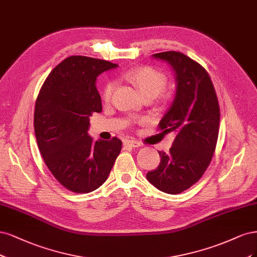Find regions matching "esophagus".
<instances>
[{
  "instance_id": "34e87169",
  "label": "esophagus",
  "mask_w": 257,
  "mask_h": 257,
  "mask_svg": "<svg viewBox=\"0 0 257 257\" xmlns=\"http://www.w3.org/2000/svg\"><path fill=\"white\" fill-rule=\"evenodd\" d=\"M125 146H129V147H141L143 144L141 142H138V141H132V140H128L126 141L125 143H123Z\"/></svg>"
}]
</instances>
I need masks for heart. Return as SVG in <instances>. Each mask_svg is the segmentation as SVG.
I'll return each mask as SVG.
<instances>
[{"instance_id": "obj_1", "label": "heart", "mask_w": 257, "mask_h": 257, "mask_svg": "<svg viewBox=\"0 0 257 257\" xmlns=\"http://www.w3.org/2000/svg\"><path fill=\"white\" fill-rule=\"evenodd\" d=\"M122 78L134 84L146 98L150 99L158 96L167 84L165 74L152 66H140V67L129 69L122 73ZM114 89V82H106L101 90V97L105 102L111 100ZM143 121L144 119L140 120V122Z\"/></svg>"}]
</instances>
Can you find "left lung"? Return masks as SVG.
Segmentation results:
<instances>
[{
	"label": "left lung",
	"mask_w": 257,
	"mask_h": 257,
	"mask_svg": "<svg viewBox=\"0 0 257 257\" xmlns=\"http://www.w3.org/2000/svg\"><path fill=\"white\" fill-rule=\"evenodd\" d=\"M176 74V96L159 122L162 135H175L170 153L146 178L160 191L178 194L201 179L211 162L219 136L220 107L208 72L184 53L154 54Z\"/></svg>",
	"instance_id": "1"
}]
</instances>
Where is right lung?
Returning <instances> with one entry per match:
<instances>
[{"label":"right lung","instance_id":"obj_1","mask_svg":"<svg viewBox=\"0 0 257 257\" xmlns=\"http://www.w3.org/2000/svg\"><path fill=\"white\" fill-rule=\"evenodd\" d=\"M111 62L73 55L49 73L35 103L34 129L39 152L54 178L74 193H88L106 180L121 151V141H95L89 117L102 111L96 79L116 68Z\"/></svg>","mask_w":257,"mask_h":257}]
</instances>
